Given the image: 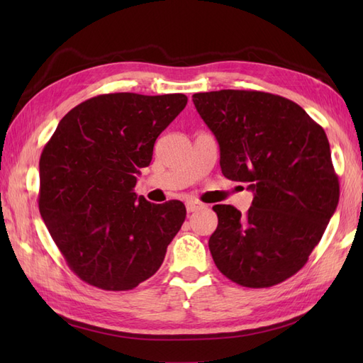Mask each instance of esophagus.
Listing matches in <instances>:
<instances>
[{
    "instance_id": "34e87169",
    "label": "esophagus",
    "mask_w": 363,
    "mask_h": 363,
    "mask_svg": "<svg viewBox=\"0 0 363 363\" xmlns=\"http://www.w3.org/2000/svg\"><path fill=\"white\" fill-rule=\"evenodd\" d=\"M204 207V204H201L200 201H195V200H189L186 201V211L188 213H194V212H199Z\"/></svg>"
}]
</instances>
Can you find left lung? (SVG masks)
<instances>
[{"mask_svg": "<svg viewBox=\"0 0 363 363\" xmlns=\"http://www.w3.org/2000/svg\"><path fill=\"white\" fill-rule=\"evenodd\" d=\"M215 135L224 177L255 192L247 213L216 204L208 239L216 268L245 288H269L298 272L339 201L324 128L280 95L223 89L192 95Z\"/></svg>", "mask_w": 363, "mask_h": 363, "instance_id": "obj_1", "label": "left lung"}]
</instances>
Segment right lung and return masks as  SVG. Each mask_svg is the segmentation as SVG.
I'll use <instances>...</instances> for the list:
<instances>
[{
    "label": "right lung",
    "mask_w": 363,
    "mask_h": 363,
    "mask_svg": "<svg viewBox=\"0 0 363 363\" xmlns=\"http://www.w3.org/2000/svg\"><path fill=\"white\" fill-rule=\"evenodd\" d=\"M188 103L183 94H103L62 118L39 160V211L71 271L130 291L155 276L186 218L182 201H147L136 174Z\"/></svg>",
    "instance_id": "right-lung-1"
}]
</instances>
